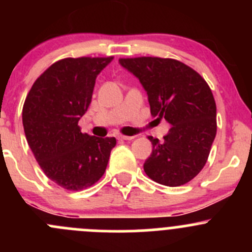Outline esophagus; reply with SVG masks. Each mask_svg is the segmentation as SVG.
Returning <instances> with one entry per match:
<instances>
[{"label":"esophagus","mask_w":252,"mask_h":252,"mask_svg":"<svg viewBox=\"0 0 252 252\" xmlns=\"http://www.w3.org/2000/svg\"><path fill=\"white\" fill-rule=\"evenodd\" d=\"M119 140H133L134 136H128V135H118Z\"/></svg>","instance_id":"obj_1"}]
</instances>
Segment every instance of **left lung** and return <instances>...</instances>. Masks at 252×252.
Returning a JSON list of instances; mask_svg holds the SVG:
<instances>
[{"mask_svg": "<svg viewBox=\"0 0 252 252\" xmlns=\"http://www.w3.org/2000/svg\"><path fill=\"white\" fill-rule=\"evenodd\" d=\"M119 63L140 80L152 116L172 126L162 142L149 136L152 154L144 163L145 173L167 187L187 184L204 168L217 131L210 86L192 68L172 58H121Z\"/></svg>", "mask_w": 252, "mask_h": 252, "instance_id": "obj_1", "label": "left lung"}]
</instances>
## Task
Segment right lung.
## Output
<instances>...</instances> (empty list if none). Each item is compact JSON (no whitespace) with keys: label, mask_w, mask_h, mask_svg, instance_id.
<instances>
[{"label":"right lung","mask_w":252,"mask_h":252,"mask_svg":"<svg viewBox=\"0 0 252 252\" xmlns=\"http://www.w3.org/2000/svg\"><path fill=\"white\" fill-rule=\"evenodd\" d=\"M113 57L64 58L35 80L23 106L25 138L48 179L67 190L86 189L106 171L116 138L83 134L101 70Z\"/></svg>","instance_id":"obj_1"}]
</instances>
